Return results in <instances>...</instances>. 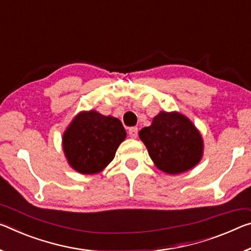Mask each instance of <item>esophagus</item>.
I'll list each match as a JSON object with an SVG mask.
<instances>
[{
  "instance_id": "34e87169",
  "label": "esophagus",
  "mask_w": 251,
  "mask_h": 251,
  "mask_svg": "<svg viewBox=\"0 0 251 251\" xmlns=\"http://www.w3.org/2000/svg\"><path fill=\"white\" fill-rule=\"evenodd\" d=\"M137 133H138L137 127H130V128L128 129V135H129L130 138H136Z\"/></svg>"
}]
</instances>
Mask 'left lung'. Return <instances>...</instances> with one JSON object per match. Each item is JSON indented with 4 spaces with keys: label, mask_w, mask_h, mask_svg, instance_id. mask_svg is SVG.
<instances>
[{
    "label": "left lung",
    "mask_w": 251,
    "mask_h": 251,
    "mask_svg": "<svg viewBox=\"0 0 251 251\" xmlns=\"http://www.w3.org/2000/svg\"><path fill=\"white\" fill-rule=\"evenodd\" d=\"M154 165L166 174H181L197 166L203 156L202 135L190 119L177 111H160L152 124L140 130Z\"/></svg>",
    "instance_id": "8db88e82"
}]
</instances>
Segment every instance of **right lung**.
Instances as JSON below:
<instances>
[{
	"label": "right lung",
	"instance_id": "add662e5",
	"mask_svg": "<svg viewBox=\"0 0 251 251\" xmlns=\"http://www.w3.org/2000/svg\"><path fill=\"white\" fill-rule=\"evenodd\" d=\"M122 122L96 110L78 113L62 135V150L71 169L80 174L100 173L114 160L126 138Z\"/></svg>",
	"mask_w": 251,
	"mask_h": 251
}]
</instances>
